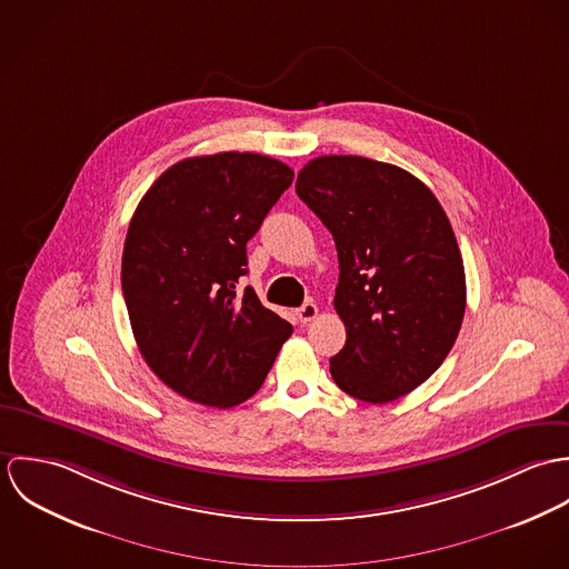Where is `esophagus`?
Segmentation results:
<instances>
[{"label":"esophagus","mask_w":569,"mask_h":569,"mask_svg":"<svg viewBox=\"0 0 569 569\" xmlns=\"http://www.w3.org/2000/svg\"><path fill=\"white\" fill-rule=\"evenodd\" d=\"M296 313H298V318H300L302 325H309V322H313V320L318 318L320 311H318V305H316L313 300H309V302H305Z\"/></svg>","instance_id":"34e87169"}]
</instances>
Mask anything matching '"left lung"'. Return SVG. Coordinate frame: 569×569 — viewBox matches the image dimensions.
<instances>
[{
  "label": "left lung",
  "instance_id": "left-lung-1",
  "mask_svg": "<svg viewBox=\"0 0 569 569\" xmlns=\"http://www.w3.org/2000/svg\"><path fill=\"white\" fill-rule=\"evenodd\" d=\"M298 197L335 239V311L346 326L332 381L383 406L427 381L453 348L467 280L433 192L395 163L325 156L298 172Z\"/></svg>",
  "mask_w": 569,
  "mask_h": 569
}]
</instances>
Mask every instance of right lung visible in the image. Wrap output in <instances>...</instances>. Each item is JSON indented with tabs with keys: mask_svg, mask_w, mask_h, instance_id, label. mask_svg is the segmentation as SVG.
I'll return each mask as SVG.
<instances>
[{
	"mask_svg": "<svg viewBox=\"0 0 569 569\" xmlns=\"http://www.w3.org/2000/svg\"><path fill=\"white\" fill-rule=\"evenodd\" d=\"M293 170L258 153L170 166L138 203L122 251V293L149 368L199 406L258 392L293 326L264 309L247 273V241Z\"/></svg>",
	"mask_w": 569,
	"mask_h": 569,
	"instance_id": "obj_1",
	"label": "right lung"
}]
</instances>
